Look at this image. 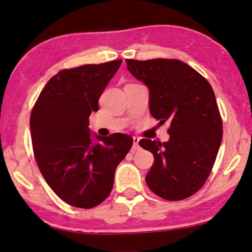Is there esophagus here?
<instances>
[{
  "label": "esophagus",
  "mask_w": 252,
  "mask_h": 252,
  "mask_svg": "<svg viewBox=\"0 0 252 252\" xmlns=\"http://www.w3.org/2000/svg\"><path fill=\"white\" fill-rule=\"evenodd\" d=\"M139 138L138 136H133V151H136V150H139Z\"/></svg>",
  "instance_id": "obj_1"
}]
</instances>
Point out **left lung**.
Masks as SVG:
<instances>
[{"mask_svg":"<svg viewBox=\"0 0 252 252\" xmlns=\"http://www.w3.org/2000/svg\"><path fill=\"white\" fill-rule=\"evenodd\" d=\"M150 93L149 109L159 125L170 123L167 142L140 140L155 157L148 187L165 200L186 199L203 186L222 140V121L211 85L180 60H126Z\"/></svg>","mask_w":252,"mask_h":252,"instance_id":"8db88e82","label":"left lung"}]
</instances>
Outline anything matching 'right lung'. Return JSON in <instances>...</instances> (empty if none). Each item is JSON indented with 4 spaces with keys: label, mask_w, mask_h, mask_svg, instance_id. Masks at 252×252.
Segmentation results:
<instances>
[{
    "label": "right lung",
    "mask_w": 252,
    "mask_h": 252,
    "mask_svg": "<svg viewBox=\"0 0 252 252\" xmlns=\"http://www.w3.org/2000/svg\"><path fill=\"white\" fill-rule=\"evenodd\" d=\"M122 60L60 71L40 93L30 118L34 156L45 181L63 201L90 209L108 198L118 164L133 139L91 133L89 117Z\"/></svg>",
    "instance_id": "right-lung-1"
}]
</instances>
